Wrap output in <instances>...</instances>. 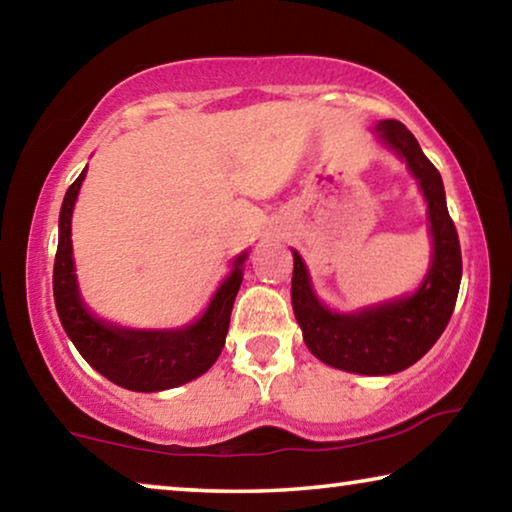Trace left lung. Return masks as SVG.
<instances>
[{"instance_id":"left-lung-1","label":"left lung","mask_w":512,"mask_h":512,"mask_svg":"<svg viewBox=\"0 0 512 512\" xmlns=\"http://www.w3.org/2000/svg\"><path fill=\"white\" fill-rule=\"evenodd\" d=\"M375 133L381 144L406 162L427 201L433 255L420 287L411 296L381 302L357 314H339L316 298L307 266L293 250L291 302L302 339L327 366L357 375H393L420 361L445 332L463 275L461 244L447 212L438 169L402 121H379Z\"/></svg>"}]
</instances>
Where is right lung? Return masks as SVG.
<instances>
[{"mask_svg": "<svg viewBox=\"0 0 512 512\" xmlns=\"http://www.w3.org/2000/svg\"><path fill=\"white\" fill-rule=\"evenodd\" d=\"M85 171L88 167L69 185L58 219L54 300L67 336L94 370L128 391H167L201 377L214 366L225 345L248 253L232 262L230 275L194 323L176 329H131L97 318L81 298L72 257V212Z\"/></svg>", "mask_w": 512, "mask_h": 512, "instance_id": "obj_1", "label": "right lung"}]
</instances>
